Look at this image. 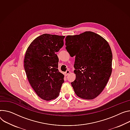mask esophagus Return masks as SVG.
Segmentation results:
<instances>
[{"mask_svg":"<svg viewBox=\"0 0 130 130\" xmlns=\"http://www.w3.org/2000/svg\"><path fill=\"white\" fill-rule=\"evenodd\" d=\"M69 73H70V71H69V70H67L66 72L64 73V75H65V76H67Z\"/></svg>","mask_w":130,"mask_h":130,"instance_id":"34e87169","label":"esophagus"}]
</instances>
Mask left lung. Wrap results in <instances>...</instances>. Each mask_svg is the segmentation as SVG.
Returning a JSON list of instances; mask_svg holds the SVG:
<instances>
[{
    "instance_id": "1",
    "label": "left lung",
    "mask_w": 130,
    "mask_h": 130,
    "mask_svg": "<svg viewBox=\"0 0 130 130\" xmlns=\"http://www.w3.org/2000/svg\"><path fill=\"white\" fill-rule=\"evenodd\" d=\"M66 49L75 56L76 79L71 84L76 95L93 100L99 96L107 85L112 72V54L104 38L92 31L65 38Z\"/></svg>"
}]
</instances>
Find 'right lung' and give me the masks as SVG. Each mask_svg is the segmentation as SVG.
I'll return each mask as SVG.
<instances>
[{
  "mask_svg": "<svg viewBox=\"0 0 130 130\" xmlns=\"http://www.w3.org/2000/svg\"><path fill=\"white\" fill-rule=\"evenodd\" d=\"M64 38L44 34L35 39L26 51L24 64L28 80L37 95L45 101L56 99L64 81L55 54L63 46Z\"/></svg>",
  "mask_w": 130,
  "mask_h": 130,
  "instance_id": "obj_1",
  "label": "right lung"
}]
</instances>
